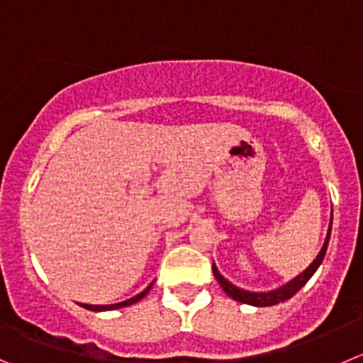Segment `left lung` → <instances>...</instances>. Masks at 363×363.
Returning a JSON list of instances; mask_svg holds the SVG:
<instances>
[{"label":"left lung","mask_w":363,"mask_h":363,"mask_svg":"<svg viewBox=\"0 0 363 363\" xmlns=\"http://www.w3.org/2000/svg\"><path fill=\"white\" fill-rule=\"evenodd\" d=\"M331 223H333V213H331V219H330V226H328V233H326V239H324V244L323 247H320L319 255L315 257V260L312 262V264L308 265V267L305 269V271L301 272V274H298L296 278H292L291 281H287L285 285H281V287L274 289V291H269V292H250V291H244V289L237 287V285H233V283L228 281L226 278H224L223 274H220L219 271H217L216 264L212 265V271H213V276H216L217 281L220 283V287H223V291L226 292L228 296H230L231 299H235V301H240V303H246V305H253V306H272V305H278V303L281 301H287V299H291L292 296L296 294V292L299 291V289L305 285L306 281H308L310 278L313 276V272L319 269V265L323 264L324 260V255H326V250H328V242H330V233H331Z\"/></svg>","instance_id":"left-lung-1"}]
</instances>
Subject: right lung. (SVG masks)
I'll return each mask as SVG.
<instances>
[{"label": "right lung", "mask_w": 363, "mask_h": 363, "mask_svg": "<svg viewBox=\"0 0 363 363\" xmlns=\"http://www.w3.org/2000/svg\"><path fill=\"white\" fill-rule=\"evenodd\" d=\"M151 287H153V283H150V285H147V289H144V291L140 292V294L133 296V298L126 299V301L113 303V305H84V303H82V306H84V308H87V310H92V312H106V310H117V308H124V306H130V305H133V303L140 301V299H143L144 296H146L147 292L151 291Z\"/></svg>", "instance_id": "right-lung-1"}]
</instances>
